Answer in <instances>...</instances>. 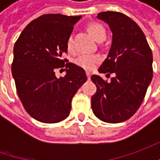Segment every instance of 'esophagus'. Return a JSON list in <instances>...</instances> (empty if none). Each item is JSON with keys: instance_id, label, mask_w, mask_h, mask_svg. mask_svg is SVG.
<instances>
[{"instance_id": "obj_1", "label": "esophagus", "mask_w": 160, "mask_h": 160, "mask_svg": "<svg viewBox=\"0 0 160 160\" xmlns=\"http://www.w3.org/2000/svg\"><path fill=\"white\" fill-rule=\"evenodd\" d=\"M86 76H87L88 79L90 80V78H91V73H90V72H86Z\"/></svg>"}]
</instances>
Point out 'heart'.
Segmentation results:
<instances>
[{
	"label": "heart",
	"instance_id": "heart-1",
	"mask_svg": "<svg viewBox=\"0 0 160 160\" xmlns=\"http://www.w3.org/2000/svg\"><path fill=\"white\" fill-rule=\"evenodd\" d=\"M90 34L98 42H102L106 39L107 32L104 27L99 23H91L87 27ZM67 48L68 52H73V42L72 38L68 37L67 41ZM101 61V58L98 55H80L75 59V63L77 66L86 70H92L94 68L96 65Z\"/></svg>",
	"mask_w": 160,
	"mask_h": 160
}]
</instances>
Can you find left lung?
Listing matches in <instances>:
<instances>
[{
    "instance_id": "left-lung-1",
    "label": "left lung",
    "mask_w": 160,
    "mask_h": 160,
    "mask_svg": "<svg viewBox=\"0 0 160 160\" xmlns=\"http://www.w3.org/2000/svg\"><path fill=\"white\" fill-rule=\"evenodd\" d=\"M97 18L106 22L112 32V43L100 73H115L108 83L92 75L97 91L92 97V108L103 122L116 124L129 119L144 99L151 83L152 52L138 25L123 13L105 11Z\"/></svg>"
}]
</instances>
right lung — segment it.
<instances>
[{"label": "right lung", "instance_id": "right-lung-1", "mask_svg": "<svg viewBox=\"0 0 160 160\" xmlns=\"http://www.w3.org/2000/svg\"><path fill=\"white\" fill-rule=\"evenodd\" d=\"M81 18L44 14L30 22L16 42L11 65L16 89L27 112L37 121L66 119L73 97L87 80L82 68L62 59L73 27ZM58 68L66 70L65 77L55 76Z\"/></svg>", "mask_w": 160, "mask_h": 160}]
</instances>
